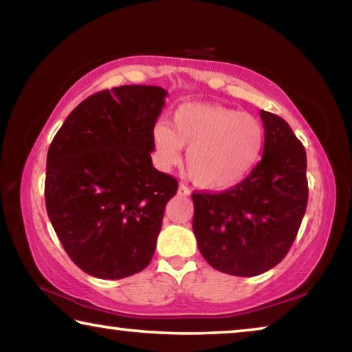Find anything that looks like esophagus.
I'll use <instances>...</instances> for the list:
<instances>
[{
	"mask_svg": "<svg viewBox=\"0 0 352 352\" xmlns=\"http://www.w3.org/2000/svg\"><path fill=\"white\" fill-rule=\"evenodd\" d=\"M177 194H178V196L186 197V196H189V194H191V191H189V188H188L186 185H183V183H180V185H178V191H177Z\"/></svg>",
	"mask_w": 352,
	"mask_h": 352,
	"instance_id": "obj_1",
	"label": "esophagus"
}]
</instances>
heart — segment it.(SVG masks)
Wrapping results in <instances>:
<instances>
[{
    "label": "heart",
    "instance_id": "1",
    "mask_svg": "<svg viewBox=\"0 0 352 352\" xmlns=\"http://www.w3.org/2000/svg\"><path fill=\"white\" fill-rule=\"evenodd\" d=\"M263 126L254 116L221 104L185 103L172 116L170 128H153L156 161L170 169L186 152V170L197 186L224 191L246 178L258 161Z\"/></svg>",
    "mask_w": 352,
    "mask_h": 352
}]
</instances>
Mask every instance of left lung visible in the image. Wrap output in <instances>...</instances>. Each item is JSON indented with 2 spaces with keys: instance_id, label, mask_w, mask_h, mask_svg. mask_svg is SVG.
I'll use <instances>...</instances> for the list:
<instances>
[{
  "instance_id": "1",
  "label": "left lung",
  "mask_w": 352,
  "mask_h": 352,
  "mask_svg": "<svg viewBox=\"0 0 352 352\" xmlns=\"http://www.w3.org/2000/svg\"><path fill=\"white\" fill-rule=\"evenodd\" d=\"M261 161L222 192H192V230L204 258L230 276L263 274L285 258L309 199L305 148L282 117L260 111Z\"/></svg>"
}]
</instances>
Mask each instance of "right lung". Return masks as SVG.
<instances>
[{
	"label": "right lung",
	"instance_id": "add662e5",
	"mask_svg": "<svg viewBox=\"0 0 352 352\" xmlns=\"http://www.w3.org/2000/svg\"><path fill=\"white\" fill-rule=\"evenodd\" d=\"M167 92L120 86L87 97L47 155L45 205L72 261L98 278L146 270L178 182L156 170L153 128Z\"/></svg>",
	"mask_w": 352,
	"mask_h": 352
}]
</instances>
